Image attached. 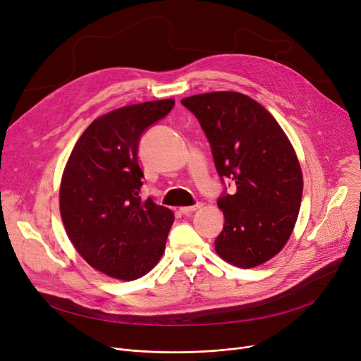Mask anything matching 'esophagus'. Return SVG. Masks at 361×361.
<instances>
[{
    "label": "esophagus",
    "instance_id": "1",
    "mask_svg": "<svg viewBox=\"0 0 361 361\" xmlns=\"http://www.w3.org/2000/svg\"><path fill=\"white\" fill-rule=\"evenodd\" d=\"M202 206H203V203L197 202V203H196V204H193V206H184V207H180V212H181V214H184V215H187V214H192V212H196L197 209H200Z\"/></svg>",
    "mask_w": 361,
    "mask_h": 361
}]
</instances>
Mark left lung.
<instances>
[{"label":"left lung","mask_w":361,"mask_h":361,"mask_svg":"<svg viewBox=\"0 0 361 361\" xmlns=\"http://www.w3.org/2000/svg\"><path fill=\"white\" fill-rule=\"evenodd\" d=\"M209 140L224 187L218 206L224 228L216 253L238 268L262 264L286 245L295 225L302 174L286 133L260 104L238 92H212L181 99Z\"/></svg>","instance_id":"1"}]
</instances>
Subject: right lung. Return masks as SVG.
<instances>
[{
	"label": "right lung",
	"mask_w": 361,
	"mask_h": 361,
	"mask_svg": "<svg viewBox=\"0 0 361 361\" xmlns=\"http://www.w3.org/2000/svg\"><path fill=\"white\" fill-rule=\"evenodd\" d=\"M173 99L111 111L94 120L73 147L61 188L67 235L92 268L133 281L159 262L174 214L140 199L137 152L143 133L168 116Z\"/></svg>",
	"instance_id": "right-lung-1"
}]
</instances>
